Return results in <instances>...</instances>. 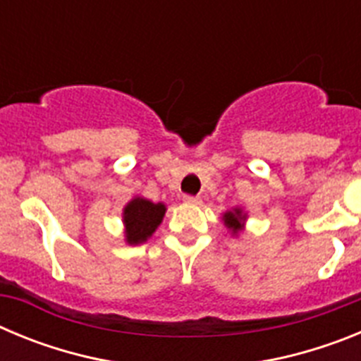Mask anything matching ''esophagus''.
Returning a JSON list of instances; mask_svg holds the SVG:
<instances>
[{
    "label": "esophagus",
    "mask_w": 361,
    "mask_h": 361,
    "mask_svg": "<svg viewBox=\"0 0 361 361\" xmlns=\"http://www.w3.org/2000/svg\"><path fill=\"white\" fill-rule=\"evenodd\" d=\"M184 202H186V204H200L202 200H200V197H195V195H184Z\"/></svg>",
    "instance_id": "esophagus-1"
}]
</instances>
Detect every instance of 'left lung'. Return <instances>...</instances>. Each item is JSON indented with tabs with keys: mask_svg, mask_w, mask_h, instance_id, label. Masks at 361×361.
<instances>
[{
	"mask_svg": "<svg viewBox=\"0 0 361 361\" xmlns=\"http://www.w3.org/2000/svg\"><path fill=\"white\" fill-rule=\"evenodd\" d=\"M240 220H244V216H242L240 209H235V212H228L224 215V224L228 226L229 229H233V233H237L238 229L242 228Z\"/></svg>",
	"mask_w": 361,
	"mask_h": 361,
	"instance_id": "8db88e82",
	"label": "left lung"
}]
</instances>
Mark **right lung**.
Here are the masks:
<instances>
[{
  "mask_svg": "<svg viewBox=\"0 0 361 361\" xmlns=\"http://www.w3.org/2000/svg\"><path fill=\"white\" fill-rule=\"evenodd\" d=\"M164 204H153L149 200L137 197L124 208V226L128 244H141L152 237V233L161 224L164 216Z\"/></svg>",
  "mask_w": 361,
  "mask_h": 361,
  "instance_id": "add662e5",
  "label": "right lung"
}]
</instances>
